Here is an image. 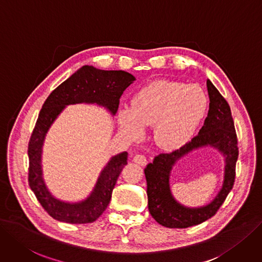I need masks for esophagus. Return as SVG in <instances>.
<instances>
[{
	"label": "esophagus",
	"instance_id": "34e87169",
	"mask_svg": "<svg viewBox=\"0 0 262 262\" xmlns=\"http://www.w3.org/2000/svg\"><path fill=\"white\" fill-rule=\"evenodd\" d=\"M134 162L138 164V165H140V166H146L148 163V160L146 157L142 156V154H137V156L134 157Z\"/></svg>",
	"mask_w": 262,
	"mask_h": 262
}]
</instances>
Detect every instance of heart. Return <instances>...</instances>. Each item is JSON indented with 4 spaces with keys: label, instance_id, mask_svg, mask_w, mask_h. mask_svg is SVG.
I'll list each match as a JSON object with an SVG mask.
<instances>
[{
    "label": "heart",
    "instance_id": "heart-1",
    "mask_svg": "<svg viewBox=\"0 0 262 262\" xmlns=\"http://www.w3.org/2000/svg\"><path fill=\"white\" fill-rule=\"evenodd\" d=\"M207 110V97L201 86L160 80L134 95L132 108L119 111L123 130L130 138L143 135V126L154 125V139L165 150L182 147L193 136Z\"/></svg>",
    "mask_w": 262,
    "mask_h": 262
}]
</instances>
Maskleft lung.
Here are the masks:
<instances>
[{"mask_svg":"<svg viewBox=\"0 0 262 262\" xmlns=\"http://www.w3.org/2000/svg\"><path fill=\"white\" fill-rule=\"evenodd\" d=\"M209 110L204 125L191 141L170 153H161L144 169L147 179L148 205L151 216L167 228L185 229L196 226L214 216L224 204L235 181V167L238 158L237 136L230 105L212 83L207 80ZM209 144L225 154V181L219 195L208 206L188 209L180 206L170 194L169 173L176 162L193 148Z\"/></svg>","mask_w":262,"mask_h":262,"instance_id":"1","label":"left lung"}]
</instances>
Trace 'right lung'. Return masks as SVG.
Listing matches in <instances>:
<instances>
[{
  "instance_id": "right-lung-1",
  "label": "right lung",
  "mask_w": 262,
  "mask_h": 262,
  "mask_svg": "<svg viewBox=\"0 0 262 262\" xmlns=\"http://www.w3.org/2000/svg\"><path fill=\"white\" fill-rule=\"evenodd\" d=\"M133 81L135 77L128 72L104 71L93 66H84L55 89L45 100L28 144V181L37 201L54 219L79 225L98 219L109 205L116 180L127 164V152L111 159L101 171L92 194L85 201L75 204L64 203L51 195L42 177L41 153L48 128L68 104L98 103L115 114L123 92Z\"/></svg>"
}]
</instances>
